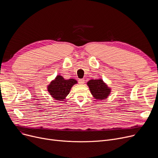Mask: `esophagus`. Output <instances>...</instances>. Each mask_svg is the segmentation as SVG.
I'll list each match as a JSON object with an SVG mask.
<instances>
[{"mask_svg": "<svg viewBox=\"0 0 158 158\" xmlns=\"http://www.w3.org/2000/svg\"><path fill=\"white\" fill-rule=\"evenodd\" d=\"M78 81H79V83L81 84V85H82V84L85 83V79H81Z\"/></svg>", "mask_w": 158, "mask_h": 158, "instance_id": "34e87169", "label": "esophagus"}]
</instances>
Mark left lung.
Returning <instances> with one entry per match:
<instances>
[{
    "label": "left lung",
    "instance_id": "obj_1",
    "mask_svg": "<svg viewBox=\"0 0 158 158\" xmlns=\"http://www.w3.org/2000/svg\"><path fill=\"white\" fill-rule=\"evenodd\" d=\"M90 92L97 100H104L110 95L111 89L103 81L102 79H91L87 82Z\"/></svg>",
    "mask_w": 158,
    "mask_h": 158
}]
</instances>
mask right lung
Listing matches in <instances>:
<instances>
[{
    "label": "right lung",
    "mask_w": 158,
    "mask_h": 158,
    "mask_svg": "<svg viewBox=\"0 0 158 158\" xmlns=\"http://www.w3.org/2000/svg\"><path fill=\"white\" fill-rule=\"evenodd\" d=\"M77 83L76 80L65 79L60 75H57L47 86V90L50 95L56 100L63 101L69 94L72 87Z\"/></svg>",
    "instance_id": "1"
}]
</instances>
